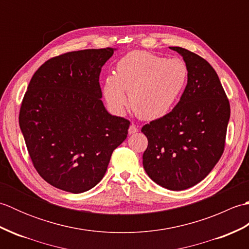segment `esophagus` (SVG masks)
<instances>
[{
	"label": "esophagus",
	"mask_w": 249,
	"mask_h": 249,
	"mask_svg": "<svg viewBox=\"0 0 249 249\" xmlns=\"http://www.w3.org/2000/svg\"><path fill=\"white\" fill-rule=\"evenodd\" d=\"M137 131H138V127H137L136 125L131 124V125L129 126V128H128V133H129V135H133V134L137 133Z\"/></svg>",
	"instance_id": "esophagus-1"
}]
</instances>
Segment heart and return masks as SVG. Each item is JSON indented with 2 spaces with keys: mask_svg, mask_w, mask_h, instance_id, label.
I'll use <instances>...</instances> for the list:
<instances>
[{
  "mask_svg": "<svg viewBox=\"0 0 249 249\" xmlns=\"http://www.w3.org/2000/svg\"><path fill=\"white\" fill-rule=\"evenodd\" d=\"M188 68L178 57L151 52H129L116 63L114 75L105 79L104 96L113 112L122 114L129 104L143 120L167 115L177 105L187 84Z\"/></svg>",
  "mask_w": 249,
  "mask_h": 249,
  "instance_id": "1",
  "label": "heart"
}]
</instances>
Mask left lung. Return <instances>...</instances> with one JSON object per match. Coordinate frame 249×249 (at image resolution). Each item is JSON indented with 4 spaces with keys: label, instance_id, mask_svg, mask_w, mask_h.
<instances>
[{
    "label": "left lung",
    "instance_id": "1",
    "mask_svg": "<svg viewBox=\"0 0 249 249\" xmlns=\"http://www.w3.org/2000/svg\"><path fill=\"white\" fill-rule=\"evenodd\" d=\"M170 49L187 65V86L171 112L142 127L149 141L142 158L155 183L184 190L202 181L223 155L230 104L209 62L181 47Z\"/></svg>",
    "mask_w": 249,
    "mask_h": 249
}]
</instances>
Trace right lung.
Wrapping results in <instances>:
<instances>
[{"label":"right lung","mask_w":249,"mask_h":249,"mask_svg":"<svg viewBox=\"0 0 249 249\" xmlns=\"http://www.w3.org/2000/svg\"><path fill=\"white\" fill-rule=\"evenodd\" d=\"M115 49L67 52L45 62L32 77L19 125L32 162L47 183L68 193L93 188L130 122L102 102L99 75Z\"/></svg>","instance_id":"obj_1"}]
</instances>
